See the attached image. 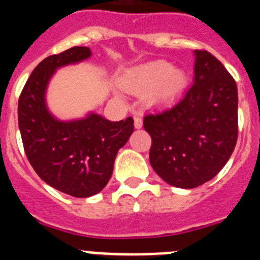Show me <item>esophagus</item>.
Here are the masks:
<instances>
[{"label":"esophagus","instance_id":"esophagus-1","mask_svg":"<svg viewBox=\"0 0 260 260\" xmlns=\"http://www.w3.org/2000/svg\"><path fill=\"white\" fill-rule=\"evenodd\" d=\"M141 127H143V119L140 115H135V128L140 129Z\"/></svg>","mask_w":260,"mask_h":260}]
</instances>
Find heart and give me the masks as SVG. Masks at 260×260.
I'll use <instances>...</instances> for the list:
<instances>
[{"instance_id": "heart-1", "label": "heart", "mask_w": 260, "mask_h": 260, "mask_svg": "<svg viewBox=\"0 0 260 260\" xmlns=\"http://www.w3.org/2000/svg\"><path fill=\"white\" fill-rule=\"evenodd\" d=\"M121 86L133 95H145L149 103L162 105L175 101L188 86L183 71L168 61H154L131 69L121 78Z\"/></svg>"}]
</instances>
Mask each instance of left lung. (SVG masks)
<instances>
[{
  "label": "left lung",
  "instance_id": "left-lung-1",
  "mask_svg": "<svg viewBox=\"0 0 260 260\" xmlns=\"http://www.w3.org/2000/svg\"><path fill=\"white\" fill-rule=\"evenodd\" d=\"M193 55L195 78L183 98L144 117L152 137L150 165L166 183L179 188H195L216 177L238 137L236 81L208 51Z\"/></svg>",
  "mask_w": 260,
  "mask_h": 260
}]
</instances>
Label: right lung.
Returning a JSON list of instances; mask_svg holds the SVG:
<instances>
[{
    "label": "right lung",
    "mask_w": 260,
    "mask_h": 260,
    "mask_svg": "<svg viewBox=\"0 0 260 260\" xmlns=\"http://www.w3.org/2000/svg\"><path fill=\"white\" fill-rule=\"evenodd\" d=\"M90 56L87 47H73L44 58L27 80L18 102V124L31 166L47 184L74 198H89L105 188L117 152L135 128L132 117L110 121L90 112L82 119L64 121L48 110L46 92L55 72Z\"/></svg>",
    "instance_id": "right-lung-1"
}]
</instances>
